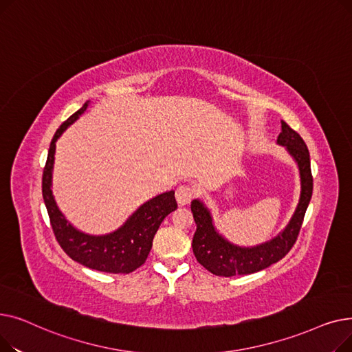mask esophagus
Here are the masks:
<instances>
[{"mask_svg":"<svg viewBox=\"0 0 352 352\" xmlns=\"http://www.w3.org/2000/svg\"><path fill=\"white\" fill-rule=\"evenodd\" d=\"M195 195V190L190 186H179L175 191V198L179 206H187Z\"/></svg>","mask_w":352,"mask_h":352,"instance_id":"obj_1","label":"esophagus"}]
</instances>
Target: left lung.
Returning a JSON list of instances; mask_svg holds the SVG:
<instances>
[{
	"mask_svg": "<svg viewBox=\"0 0 352 352\" xmlns=\"http://www.w3.org/2000/svg\"><path fill=\"white\" fill-rule=\"evenodd\" d=\"M276 144L285 146L288 154L297 162L301 181V192L287 227L270 241L255 247H239L221 235L214 226L212 215L206 204L192 199L191 211L197 224L192 238V251L197 261L210 272L219 276L247 275L261 271L284 258L297 241L302 219L312 195V175L309 153L298 133L281 121V133Z\"/></svg>",
	"mask_w": 352,
	"mask_h": 352,
	"instance_id": "obj_1",
	"label": "left lung"
}]
</instances>
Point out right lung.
<instances>
[{"label": "right lung", "mask_w": 352, "mask_h": 352, "mask_svg": "<svg viewBox=\"0 0 352 352\" xmlns=\"http://www.w3.org/2000/svg\"><path fill=\"white\" fill-rule=\"evenodd\" d=\"M87 101L55 133L43 174V198L50 215L51 227L58 244L74 261L91 270L109 274H129L140 268L153 247V239L164 218L177 210L174 191L162 192L144 204L116 231L105 235L85 234L74 227L60 211L52 195V168L55 142L65 129L85 113Z\"/></svg>", "instance_id": "obj_1"}]
</instances>
